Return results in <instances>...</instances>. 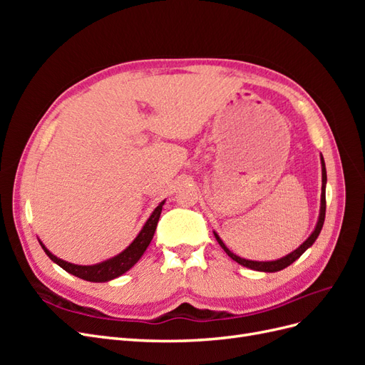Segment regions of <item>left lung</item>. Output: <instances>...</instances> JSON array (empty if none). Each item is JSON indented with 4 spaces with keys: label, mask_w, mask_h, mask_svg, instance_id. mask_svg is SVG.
Instances as JSON below:
<instances>
[{
    "label": "left lung",
    "mask_w": 365,
    "mask_h": 365,
    "mask_svg": "<svg viewBox=\"0 0 365 365\" xmlns=\"http://www.w3.org/2000/svg\"><path fill=\"white\" fill-rule=\"evenodd\" d=\"M322 175H323V185H322V207H319V216H318V222H317V227L315 230L312 231V235L309 236L303 244L298 247L295 251H292L291 254H288V256H284L279 260H272V262H256V260H247V259H242L239 256H236L235 252H231L225 244L222 242V239H220L216 233H215V237L216 240L219 242V245L222 247V250L228 254V256L236 260L239 264H242V267H247L250 269H254V271H263V272H275V271H282L286 267H289L291 263H294L298 257L302 256V254L309 248L312 247L314 242L317 240L319 231H322L323 228V224H324V217H326V181H327V175H326V164H324V158L322 155Z\"/></svg>",
    "instance_id": "1"
}]
</instances>
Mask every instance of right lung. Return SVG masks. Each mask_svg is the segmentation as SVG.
Listing matches in <instances>:
<instances>
[{"label": "right lung", "mask_w": 365, "mask_h": 365, "mask_svg": "<svg viewBox=\"0 0 365 365\" xmlns=\"http://www.w3.org/2000/svg\"><path fill=\"white\" fill-rule=\"evenodd\" d=\"M163 205H164V201L160 202V205L155 210H153V213L148 219V222L145 224V227L141 228L138 236L134 239V242H132V244L125 251H121L120 254H117L115 257L108 259L102 263L88 264V267H85V264L68 263V262H65V260L56 257L54 254H51L46 247L42 245V242H39V244H41L42 250L46 251L47 256L54 263H58L61 268H63L67 272L76 275V277L83 279L86 282H96V283L109 282V280H113L115 277H120V275L125 274L126 271H129L140 260L143 254H145L146 248L149 247L150 240L153 237V233H155V230H157V224H158Z\"/></svg>", "instance_id": "add662e5"}]
</instances>
